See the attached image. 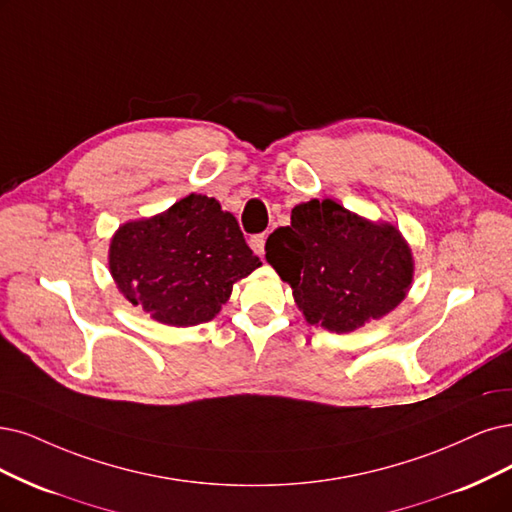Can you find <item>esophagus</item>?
<instances>
[{"label":"esophagus","instance_id":"esophagus-1","mask_svg":"<svg viewBox=\"0 0 512 512\" xmlns=\"http://www.w3.org/2000/svg\"><path fill=\"white\" fill-rule=\"evenodd\" d=\"M251 249H253L259 257H263V253H266V234H255V236L251 238Z\"/></svg>","mask_w":512,"mask_h":512}]
</instances>
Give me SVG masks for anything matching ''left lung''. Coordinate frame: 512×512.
I'll list each match as a JSON object with an SVG mask.
<instances>
[{
  "mask_svg": "<svg viewBox=\"0 0 512 512\" xmlns=\"http://www.w3.org/2000/svg\"><path fill=\"white\" fill-rule=\"evenodd\" d=\"M266 259L291 285L308 325L350 333L407 297L413 253L399 227L356 215L331 198L301 202L266 242Z\"/></svg>",
  "mask_w": 512,
  "mask_h": 512,
  "instance_id": "obj_1",
  "label": "left lung"
}]
</instances>
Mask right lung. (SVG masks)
<instances>
[{
  "label": "right lung",
  "mask_w": 512,
  "mask_h": 512,
  "mask_svg": "<svg viewBox=\"0 0 512 512\" xmlns=\"http://www.w3.org/2000/svg\"><path fill=\"white\" fill-rule=\"evenodd\" d=\"M107 259L118 291L168 327L213 320L236 282L261 266L236 217L202 194L122 223Z\"/></svg>",
  "instance_id": "obj_1"
}]
</instances>
